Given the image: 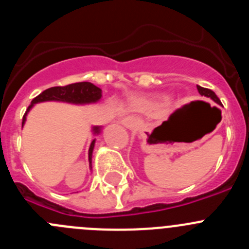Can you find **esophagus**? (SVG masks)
I'll return each mask as SVG.
<instances>
[{
  "label": "esophagus",
  "instance_id": "1",
  "mask_svg": "<svg viewBox=\"0 0 249 249\" xmlns=\"http://www.w3.org/2000/svg\"><path fill=\"white\" fill-rule=\"evenodd\" d=\"M122 123L124 126H135V124H137V122H136L133 118H124V120L122 121Z\"/></svg>",
  "mask_w": 249,
  "mask_h": 249
}]
</instances>
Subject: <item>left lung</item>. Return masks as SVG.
<instances>
[{
  "label": "left lung",
  "mask_w": 249,
  "mask_h": 249,
  "mask_svg": "<svg viewBox=\"0 0 249 249\" xmlns=\"http://www.w3.org/2000/svg\"><path fill=\"white\" fill-rule=\"evenodd\" d=\"M197 89H198L201 96H204V97L207 98H211V100H212L213 102L217 103V105H221V101H219V98L215 96V93L212 91V89H204V87H201V86H197Z\"/></svg>",
  "instance_id": "obj_1"
}]
</instances>
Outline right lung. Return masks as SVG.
Returning <instances> with one entry per match:
<instances>
[{
    "label": "right lung",
    "instance_id": "right-lung-1",
    "mask_svg": "<svg viewBox=\"0 0 249 249\" xmlns=\"http://www.w3.org/2000/svg\"><path fill=\"white\" fill-rule=\"evenodd\" d=\"M101 97H102V89H98L97 86H94L91 82H78L63 86V87H51V89L43 91L42 93H39L36 98L32 100L25 116L22 118V127L26 123L28 112L32 109V107L36 103L54 101V102L72 103V105H91V103H97L101 100ZM101 131H102V127H92V133L94 136L100 135ZM94 143H96V138L91 142V146H89V169H92V153H93Z\"/></svg>",
    "mask_w": 249,
    "mask_h": 249
}]
</instances>
